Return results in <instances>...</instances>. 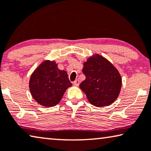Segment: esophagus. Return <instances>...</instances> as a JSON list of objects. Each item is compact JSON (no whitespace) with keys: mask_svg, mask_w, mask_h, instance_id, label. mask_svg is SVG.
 <instances>
[{"mask_svg":"<svg viewBox=\"0 0 151 151\" xmlns=\"http://www.w3.org/2000/svg\"><path fill=\"white\" fill-rule=\"evenodd\" d=\"M73 84L76 85V86H79V84H80V80H78V79H76V80L73 82Z\"/></svg>","mask_w":151,"mask_h":151,"instance_id":"1","label":"esophagus"}]
</instances>
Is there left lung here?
Instances as JSON below:
<instances>
[{"mask_svg":"<svg viewBox=\"0 0 151 151\" xmlns=\"http://www.w3.org/2000/svg\"><path fill=\"white\" fill-rule=\"evenodd\" d=\"M82 72L86 79L80 84V88L91 104L106 106L117 99L121 88V77L108 60L99 55L91 57L84 63Z\"/></svg>","mask_w":151,"mask_h":151,"instance_id":"1","label":"left lung"}]
</instances>
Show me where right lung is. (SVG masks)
Here are the masks:
<instances>
[{"mask_svg": "<svg viewBox=\"0 0 151 151\" xmlns=\"http://www.w3.org/2000/svg\"><path fill=\"white\" fill-rule=\"evenodd\" d=\"M71 86L65 71L58 69L55 62L46 60L41 63L32 74L29 87L32 97L45 107L56 106L65 91Z\"/></svg>", "mask_w": 151, "mask_h": 151, "instance_id": "obj_1", "label": "right lung"}]
</instances>
